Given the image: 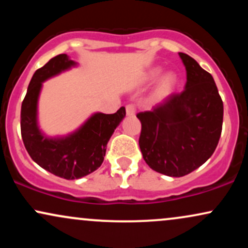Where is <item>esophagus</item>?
I'll return each instance as SVG.
<instances>
[{"instance_id": "1", "label": "esophagus", "mask_w": 248, "mask_h": 248, "mask_svg": "<svg viewBox=\"0 0 248 248\" xmlns=\"http://www.w3.org/2000/svg\"><path fill=\"white\" fill-rule=\"evenodd\" d=\"M135 112H136V107L134 106L133 104L127 105V106H126V114H127L128 116L135 115Z\"/></svg>"}]
</instances>
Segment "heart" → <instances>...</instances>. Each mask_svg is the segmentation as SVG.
<instances>
[{
  "label": "heart",
  "instance_id": "heart-1",
  "mask_svg": "<svg viewBox=\"0 0 248 248\" xmlns=\"http://www.w3.org/2000/svg\"><path fill=\"white\" fill-rule=\"evenodd\" d=\"M161 72H162L161 69L153 70L152 72L149 73V76H148V79H150V80H155V79L161 75ZM175 84H176L175 75H172V73H169V75H167L166 77H164L163 80H162V82H161L160 92L161 93H167L168 91L171 90Z\"/></svg>",
  "mask_w": 248,
  "mask_h": 248
}]
</instances>
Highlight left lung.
<instances>
[{"label": "left lung", "instance_id": "8db88e82", "mask_svg": "<svg viewBox=\"0 0 248 248\" xmlns=\"http://www.w3.org/2000/svg\"><path fill=\"white\" fill-rule=\"evenodd\" d=\"M186 69L184 91L172 93L141 121L139 144L146 163L171 177L192 172L211 157L223 127L224 106L212 76L179 52Z\"/></svg>", "mask_w": 248, "mask_h": 248}]
</instances>
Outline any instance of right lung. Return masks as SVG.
I'll return each mask as SVG.
<instances>
[{
  "label": "right lung",
  "mask_w": 248,
  "mask_h": 248,
  "mask_svg": "<svg viewBox=\"0 0 248 248\" xmlns=\"http://www.w3.org/2000/svg\"><path fill=\"white\" fill-rule=\"evenodd\" d=\"M66 55H58L38 69L31 78L21 108V134L30 157L53 175L65 179L84 177L104 162L107 142L122 119L126 108L114 114L96 113L75 134L64 139H47L37 127V100L42 82L73 66Z\"/></svg>",
  "instance_id": "right-lung-1"
}]
</instances>
